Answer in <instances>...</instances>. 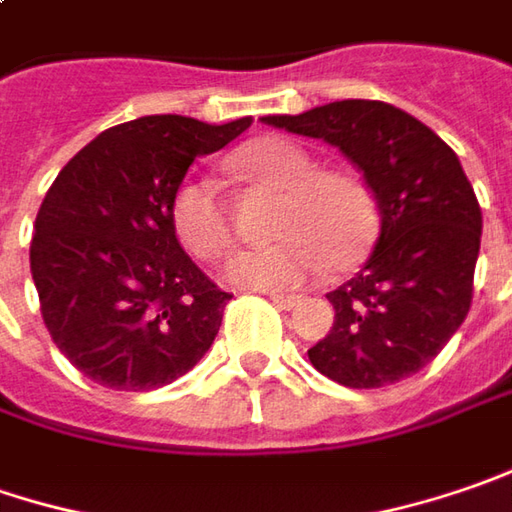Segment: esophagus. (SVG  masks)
<instances>
[{"mask_svg":"<svg viewBox=\"0 0 512 512\" xmlns=\"http://www.w3.org/2000/svg\"><path fill=\"white\" fill-rule=\"evenodd\" d=\"M269 300L275 306H280V309H295V306H300L298 295H283V292H269Z\"/></svg>","mask_w":512,"mask_h":512,"instance_id":"34e87169","label":"esophagus"}]
</instances>
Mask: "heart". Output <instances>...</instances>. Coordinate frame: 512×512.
<instances>
[{
  "mask_svg": "<svg viewBox=\"0 0 512 512\" xmlns=\"http://www.w3.org/2000/svg\"><path fill=\"white\" fill-rule=\"evenodd\" d=\"M232 166L280 191L272 214L275 243L243 249L229 278L255 289H292L326 272L355 269L372 249L378 212L372 191L344 168H318L315 157L283 137H260L234 154ZM168 223L180 246L212 263L232 246V223L212 177H186L168 200Z\"/></svg>",
  "mask_w": 512,
  "mask_h": 512,
  "instance_id": "1",
  "label": "heart"
}]
</instances>
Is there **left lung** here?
I'll use <instances>...</instances> for the list:
<instances>
[{
	"instance_id": "1",
	"label": "left lung",
	"mask_w": 512,
	"mask_h": 512,
	"mask_svg": "<svg viewBox=\"0 0 512 512\" xmlns=\"http://www.w3.org/2000/svg\"><path fill=\"white\" fill-rule=\"evenodd\" d=\"M263 123L341 148L381 217L364 269L326 295L335 323L309 349L312 367L352 389L410 378L456 335L473 303L481 209L456 151L378 100L329 102Z\"/></svg>"
}]
</instances>
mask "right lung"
Wrapping results in <instances>:
<instances>
[{
    "label": "right lung",
    "mask_w": 512,
    "mask_h": 512,
    "mask_svg": "<svg viewBox=\"0 0 512 512\" xmlns=\"http://www.w3.org/2000/svg\"><path fill=\"white\" fill-rule=\"evenodd\" d=\"M249 125L140 117L102 131L56 174L36 214L31 275L54 344L94 384L166 387L212 346L232 295L183 252L168 200L200 154Z\"/></svg>",
    "instance_id": "add662e5"
}]
</instances>
